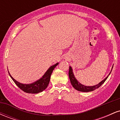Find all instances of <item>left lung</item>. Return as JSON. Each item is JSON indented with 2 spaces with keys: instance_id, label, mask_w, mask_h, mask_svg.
Wrapping results in <instances>:
<instances>
[{
  "instance_id": "1",
  "label": "left lung",
  "mask_w": 120,
  "mask_h": 120,
  "mask_svg": "<svg viewBox=\"0 0 120 120\" xmlns=\"http://www.w3.org/2000/svg\"><path fill=\"white\" fill-rule=\"evenodd\" d=\"M113 67L111 69V71H110V73L109 74L107 75L106 77L104 78L103 80H102L101 82H100L98 84H96L95 85H94V86H85V85H82L80 82L78 81L77 79H76V78L74 76V74L73 73V69L71 67H69V77L70 81H71V83L73 87L75 89V90L79 91L81 92H90L92 91L95 90L96 89H98L99 87L101 86V85H103L104 83V82L106 81V79H107L109 75L111 74V71H112Z\"/></svg>"
}]
</instances>
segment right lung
<instances>
[{"label":"right lung","instance_id":"add662e5","mask_svg":"<svg viewBox=\"0 0 120 120\" xmlns=\"http://www.w3.org/2000/svg\"><path fill=\"white\" fill-rule=\"evenodd\" d=\"M59 63H57L51 66L48 69L47 71L45 72V73L43 74V75L42 77L31 83L25 84L18 82V81L12 77V75L9 73L8 70V73L9 74V76L11 77L12 80L14 81L16 85L20 88L21 90L24 91V92L26 93L38 94L41 93V92H42L43 91L45 90L47 87L49 81H50L51 75L52 71H53V69Z\"/></svg>","mask_w":120,"mask_h":120}]
</instances>
